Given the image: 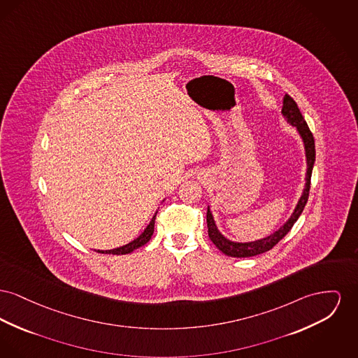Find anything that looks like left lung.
I'll use <instances>...</instances> for the list:
<instances>
[{"instance_id": "8db88e82", "label": "left lung", "mask_w": 358, "mask_h": 358, "mask_svg": "<svg viewBox=\"0 0 358 358\" xmlns=\"http://www.w3.org/2000/svg\"><path fill=\"white\" fill-rule=\"evenodd\" d=\"M282 115L288 119L289 123H292L294 126L297 127L304 145H306V154H307V184H306V189L303 192V196L300 197L297 207L294 210L291 219L278 230L274 232L273 235L264 238L261 241H255V242H249V243H235L227 241L220 232L217 231L212 215L210 210H207V227H208V236L210 241L213 242V245L220 250L224 252L226 255L230 257H236V258H243V257H252V255H258L261 252H268L271 249H273L274 246L291 231V229L294 227L296 220L299 219V216L301 215V212L304 210L307 201H308V196H310V188H311V174H313V168L315 164V141H314V135L311 132V129L307 126L299 106L296 104L294 99L289 94H285L284 97V106H282Z\"/></svg>"}]
</instances>
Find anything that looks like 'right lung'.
Instances as JSON below:
<instances>
[{"label": "right lung", "instance_id": "add662e5", "mask_svg": "<svg viewBox=\"0 0 358 358\" xmlns=\"http://www.w3.org/2000/svg\"><path fill=\"white\" fill-rule=\"evenodd\" d=\"M154 223H155V216L151 219L148 229L142 232V235L138 236L135 241H132L131 243H128L126 246H122V248H117V249H113V250H106V252L97 250V252H103V254H128V252H134L135 249H138V248L146 245L148 241L151 239V235H152V232H154Z\"/></svg>", "mask_w": 358, "mask_h": 358}]
</instances>
